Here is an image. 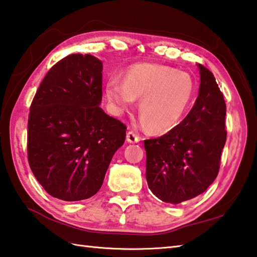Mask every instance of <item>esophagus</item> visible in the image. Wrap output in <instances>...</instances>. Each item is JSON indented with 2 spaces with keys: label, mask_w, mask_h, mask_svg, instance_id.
Returning a JSON list of instances; mask_svg holds the SVG:
<instances>
[{
  "label": "esophagus",
  "mask_w": 257,
  "mask_h": 257,
  "mask_svg": "<svg viewBox=\"0 0 257 257\" xmlns=\"http://www.w3.org/2000/svg\"><path fill=\"white\" fill-rule=\"evenodd\" d=\"M126 140L128 143H139L141 141V138L135 132H133V131H130L126 134Z\"/></svg>",
  "instance_id": "34e87169"
}]
</instances>
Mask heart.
I'll return each instance as SVG.
<instances>
[{"instance_id": "heart-1", "label": "heart", "mask_w": 257, "mask_h": 257, "mask_svg": "<svg viewBox=\"0 0 257 257\" xmlns=\"http://www.w3.org/2000/svg\"><path fill=\"white\" fill-rule=\"evenodd\" d=\"M106 98L113 112L123 114L140 98L139 112L143 123L155 133H165L179 125L195 95L191 75L159 64H139L118 76L108 78Z\"/></svg>"}]
</instances>
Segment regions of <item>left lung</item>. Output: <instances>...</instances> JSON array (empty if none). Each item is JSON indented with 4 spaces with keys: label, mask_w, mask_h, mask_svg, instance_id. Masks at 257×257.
Returning a JSON list of instances; mask_svg holds the SVG:
<instances>
[{
    "label": "left lung",
    "mask_w": 257,
    "mask_h": 257,
    "mask_svg": "<svg viewBox=\"0 0 257 257\" xmlns=\"http://www.w3.org/2000/svg\"><path fill=\"white\" fill-rule=\"evenodd\" d=\"M200 91L186 117L163 136L145 140L146 181L161 201L179 204L216 179L226 142V104L213 73L202 64Z\"/></svg>",
    "instance_id": "8db88e82"
}]
</instances>
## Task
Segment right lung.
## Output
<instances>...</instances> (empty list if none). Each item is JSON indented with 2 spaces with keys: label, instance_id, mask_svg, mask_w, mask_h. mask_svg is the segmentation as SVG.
Instances as JSON below:
<instances>
[{
  "label": "right lung",
  "instance_id": "1",
  "mask_svg": "<svg viewBox=\"0 0 257 257\" xmlns=\"http://www.w3.org/2000/svg\"><path fill=\"white\" fill-rule=\"evenodd\" d=\"M103 63L71 54L36 91L28 123V159L44 190L62 201L90 198L101 188L126 126L99 107Z\"/></svg>",
  "mask_w": 257,
  "mask_h": 257
}]
</instances>
